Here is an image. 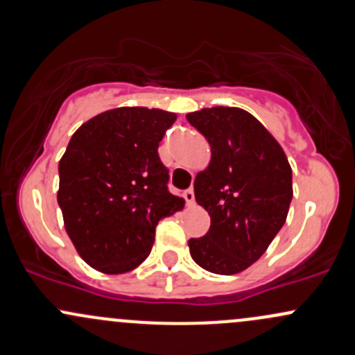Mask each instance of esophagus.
<instances>
[{
	"instance_id": "1",
	"label": "esophagus",
	"mask_w": 355,
	"mask_h": 355,
	"mask_svg": "<svg viewBox=\"0 0 355 355\" xmlns=\"http://www.w3.org/2000/svg\"><path fill=\"white\" fill-rule=\"evenodd\" d=\"M184 197H185V200H187L189 206H192L193 200H196V196H193V189H187V190H185Z\"/></svg>"
}]
</instances>
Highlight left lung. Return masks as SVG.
Listing matches in <instances>:
<instances>
[{
	"label": "left lung",
	"mask_w": 355,
	"mask_h": 355,
	"mask_svg": "<svg viewBox=\"0 0 355 355\" xmlns=\"http://www.w3.org/2000/svg\"><path fill=\"white\" fill-rule=\"evenodd\" d=\"M187 121L211 146V163L193 182L211 227L202 238H190V255L212 274H238L284 226L293 170L281 144L243 109L212 107L187 114Z\"/></svg>",
	"instance_id": "obj_1"
}]
</instances>
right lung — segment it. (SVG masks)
<instances>
[{"instance_id": "obj_1", "label": "right lung", "mask_w": 355, "mask_h": 355, "mask_svg": "<svg viewBox=\"0 0 355 355\" xmlns=\"http://www.w3.org/2000/svg\"><path fill=\"white\" fill-rule=\"evenodd\" d=\"M173 112L121 107L85 122L59 162L66 233L89 267L124 274L148 259L159 219L184 209L168 190L159 141Z\"/></svg>"}]
</instances>
